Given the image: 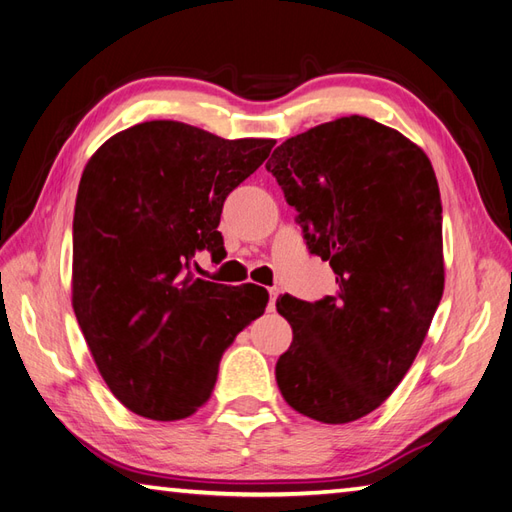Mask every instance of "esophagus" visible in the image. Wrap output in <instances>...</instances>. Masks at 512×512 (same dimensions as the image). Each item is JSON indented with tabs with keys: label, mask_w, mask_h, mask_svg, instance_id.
<instances>
[{
	"label": "esophagus",
	"mask_w": 512,
	"mask_h": 512,
	"mask_svg": "<svg viewBox=\"0 0 512 512\" xmlns=\"http://www.w3.org/2000/svg\"><path fill=\"white\" fill-rule=\"evenodd\" d=\"M268 294H270L268 307H270V310H275V301H277V296H279V288H268Z\"/></svg>",
	"instance_id": "1"
}]
</instances>
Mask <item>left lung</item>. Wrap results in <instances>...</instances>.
Listing matches in <instances>:
<instances>
[{
  "instance_id": "obj_1",
  "label": "left lung",
  "mask_w": 512,
  "mask_h": 512,
  "mask_svg": "<svg viewBox=\"0 0 512 512\" xmlns=\"http://www.w3.org/2000/svg\"><path fill=\"white\" fill-rule=\"evenodd\" d=\"M338 294L281 296L292 344L277 366L290 406L351 423L382 406L421 349L445 288L443 207L427 154L362 115L285 139L266 163Z\"/></svg>"
}]
</instances>
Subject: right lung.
<instances>
[{
	"mask_svg": "<svg viewBox=\"0 0 512 512\" xmlns=\"http://www.w3.org/2000/svg\"><path fill=\"white\" fill-rule=\"evenodd\" d=\"M272 146L154 120L104 141L82 172L71 305L106 386L139 417H192L222 353L266 310L264 288L198 279L192 257L224 251V200Z\"/></svg>",
	"mask_w": 512,
	"mask_h": 512,
	"instance_id": "1",
	"label": "right lung"
}]
</instances>
